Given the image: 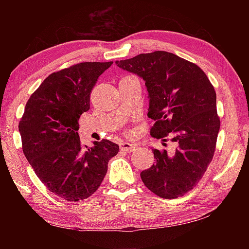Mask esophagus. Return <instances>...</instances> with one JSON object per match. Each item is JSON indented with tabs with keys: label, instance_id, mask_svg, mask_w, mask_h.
<instances>
[{
	"label": "esophagus",
	"instance_id": "1",
	"mask_svg": "<svg viewBox=\"0 0 249 249\" xmlns=\"http://www.w3.org/2000/svg\"><path fill=\"white\" fill-rule=\"evenodd\" d=\"M135 148H136V145L129 144V142H121L120 144V149L122 151H126V153H132Z\"/></svg>",
	"mask_w": 249,
	"mask_h": 249
}]
</instances>
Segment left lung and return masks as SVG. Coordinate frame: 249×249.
<instances>
[{
    "mask_svg": "<svg viewBox=\"0 0 249 249\" xmlns=\"http://www.w3.org/2000/svg\"><path fill=\"white\" fill-rule=\"evenodd\" d=\"M116 65L145 80L151 136L163 142L169 136L178 144L172 155L153 149L156 162L141 172L142 182L163 199L184 196L203 177L215 151L221 122L214 87L199 66L161 50Z\"/></svg>",
    "mask_w": 249,
    "mask_h": 249,
    "instance_id": "left-lung-1",
    "label": "left lung"
}]
</instances>
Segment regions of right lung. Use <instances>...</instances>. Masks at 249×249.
Here are the masks:
<instances>
[{"label": "right lung", "instance_id": "add662e5", "mask_svg": "<svg viewBox=\"0 0 249 249\" xmlns=\"http://www.w3.org/2000/svg\"><path fill=\"white\" fill-rule=\"evenodd\" d=\"M112 64L81 62L49 74L28 99L19 121L25 157L48 190L67 201L93 195L108 160L119 153V145L108 140L83 146L77 132L96 81Z\"/></svg>", "mask_w": 249, "mask_h": 249}]
</instances>
